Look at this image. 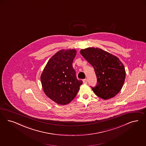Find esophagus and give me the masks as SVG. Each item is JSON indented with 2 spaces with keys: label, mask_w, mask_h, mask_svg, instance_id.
<instances>
[{
  "label": "esophagus",
  "mask_w": 146,
  "mask_h": 146,
  "mask_svg": "<svg viewBox=\"0 0 146 146\" xmlns=\"http://www.w3.org/2000/svg\"><path fill=\"white\" fill-rule=\"evenodd\" d=\"M83 83L84 84H87V79H83Z\"/></svg>",
  "instance_id": "obj_1"
}]
</instances>
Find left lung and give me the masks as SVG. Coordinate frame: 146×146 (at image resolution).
<instances>
[{
    "mask_svg": "<svg viewBox=\"0 0 146 146\" xmlns=\"http://www.w3.org/2000/svg\"><path fill=\"white\" fill-rule=\"evenodd\" d=\"M81 54L94 69L97 84L91 86L96 96L107 100L120 91L126 77L125 67L118 58L99 48L80 50Z\"/></svg>",
    "mask_w": 146,
    "mask_h": 146,
    "instance_id": "8db88e82",
    "label": "left lung"
}]
</instances>
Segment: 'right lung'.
Here are the masks:
<instances>
[{"instance_id":"1","label":"right lung","mask_w":146,"mask_h":146,"mask_svg":"<svg viewBox=\"0 0 146 146\" xmlns=\"http://www.w3.org/2000/svg\"><path fill=\"white\" fill-rule=\"evenodd\" d=\"M76 54L75 50L59 51L48 61L40 77L46 95L59 105L73 100L83 82L77 79L72 66Z\"/></svg>"}]
</instances>
